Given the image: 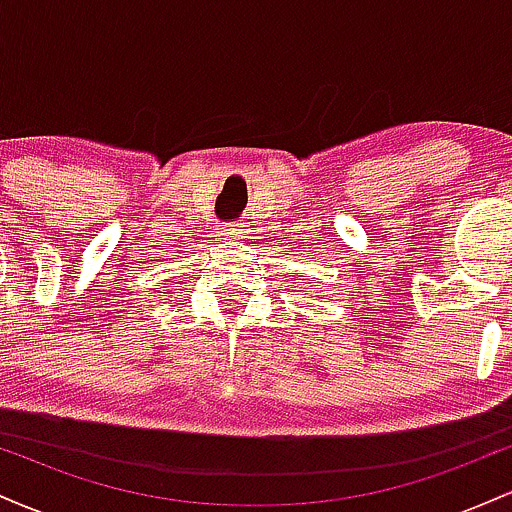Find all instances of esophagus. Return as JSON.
Returning <instances> with one entry per match:
<instances>
[{
	"label": "esophagus",
	"instance_id": "1",
	"mask_svg": "<svg viewBox=\"0 0 512 512\" xmlns=\"http://www.w3.org/2000/svg\"><path fill=\"white\" fill-rule=\"evenodd\" d=\"M243 233H248V228H245L243 223H228V226H226V236L228 238H245Z\"/></svg>",
	"mask_w": 512,
	"mask_h": 512
}]
</instances>
